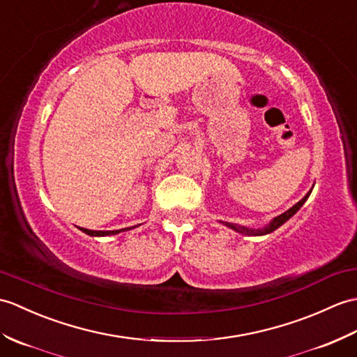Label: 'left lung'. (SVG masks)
Listing matches in <instances>:
<instances>
[{"label": "left lung", "mask_w": 357, "mask_h": 357, "mask_svg": "<svg viewBox=\"0 0 357 357\" xmlns=\"http://www.w3.org/2000/svg\"><path fill=\"white\" fill-rule=\"evenodd\" d=\"M312 192V190H310ZM310 192L305 195L300 202L298 204H295L292 208H289L286 213H283V214H280L278 218H275L273 219L268 227H264V228H259V229H252V228H245V227H238V225H234V223H227V225L229 227V228H233V229H236V231H238V233H242V234H246V236H261V234H269V233H272V231H275L278 227H281L283 225V223L286 222V220H289L291 219L294 214L301 208L303 206V204L307 201V197L310 196Z\"/></svg>", "instance_id": "obj_1"}]
</instances>
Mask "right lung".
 I'll return each instance as SVG.
<instances>
[{
	"instance_id": "1",
	"label": "right lung",
	"mask_w": 357,
	"mask_h": 357,
	"mask_svg": "<svg viewBox=\"0 0 357 357\" xmlns=\"http://www.w3.org/2000/svg\"><path fill=\"white\" fill-rule=\"evenodd\" d=\"M132 228V227H130ZM84 233L89 236H111V234H119L121 231H128L129 228H123V229H115V231H93V229H86V228H80Z\"/></svg>"
}]
</instances>
